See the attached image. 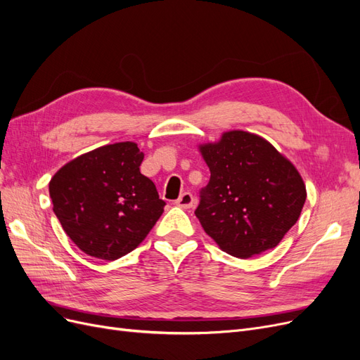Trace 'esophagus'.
<instances>
[{
	"mask_svg": "<svg viewBox=\"0 0 360 360\" xmlns=\"http://www.w3.org/2000/svg\"><path fill=\"white\" fill-rule=\"evenodd\" d=\"M176 204L181 209H191V207L195 204V198L191 192H184L180 195V198L176 201Z\"/></svg>",
	"mask_w": 360,
	"mask_h": 360,
	"instance_id": "obj_1",
	"label": "esophagus"
}]
</instances>
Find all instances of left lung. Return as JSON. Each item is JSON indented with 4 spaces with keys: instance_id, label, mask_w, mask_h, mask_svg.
Returning <instances> with one entry per match:
<instances>
[{
    "instance_id": "1",
    "label": "left lung",
    "mask_w": 360,
    "mask_h": 360,
    "mask_svg": "<svg viewBox=\"0 0 360 360\" xmlns=\"http://www.w3.org/2000/svg\"><path fill=\"white\" fill-rule=\"evenodd\" d=\"M198 150L210 169L195 210L204 231L238 258L278 246L307 200L297 168L267 139L245 130H228Z\"/></svg>"
}]
</instances>
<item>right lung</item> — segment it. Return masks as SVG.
Segmentation results:
<instances>
[{"instance_id": "right-lung-1", "label": "right lung", "mask_w": 360, "mask_h": 360, "mask_svg": "<svg viewBox=\"0 0 360 360\" xmlns=\"http://www.w3.org/2000/svg\"><path fill=\"white\" fill-rule=\"evenodd\" d=\"M144 153L124 141L84 153L49 181L53 213L86 255L114 261L139 246L163 213L155 183L139 171Z\"/></svg>"}]
</instances>
